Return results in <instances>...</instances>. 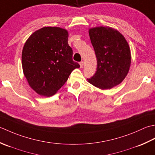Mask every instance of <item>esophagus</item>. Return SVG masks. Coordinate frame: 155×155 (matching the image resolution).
<instances>
[{
    "label": "esophagus",
    "instance_id": "1",
    "mask_svg": "<svg viewBox=\"0 0 155 155\" xmlns=\"http://www.w3.org/2000/svg\"><path fill=\"white\" fill-rule=\"evenodd\" d=\"M80 68H83V66H84V62H83V61L80 62Z\"/></svg>",
    "mask_w": 155,
    "mask_h": 155
}]
</instances>
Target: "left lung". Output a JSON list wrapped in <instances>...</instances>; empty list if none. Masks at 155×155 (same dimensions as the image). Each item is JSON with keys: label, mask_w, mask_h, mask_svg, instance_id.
Here are the masks:
<instances>
[{"label": "left lung", "mask_w": 155, "mask_h": 155, "mask_svg": "<svg viewBox=\"0 0 155 155\" xmlns=\"http://www.w3.org/2000/svg\"><path fill=\"white\" fill-rule=\"evenodd\" d=\"M91 43L97 59L96 72L90 84L101 90L118 86L127 75L131 64L130 49L118 30L110 27L89 29Z\"/></svg>", "instance_id": "left-lung-1"}]
</instances>
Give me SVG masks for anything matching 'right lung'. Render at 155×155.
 <instances>
[{"label": "right lung", "mask_w": 155, "mask_h": 155, "mask_svg": "<svg viewBox=\"0 0 155 155\" xmlns=\"http://www.w3.org/2000/svg\"><path fill=\"white\" fill-rule=\"evenodd\" d=\"M68 31L44 27L31 34L22 51V67L29 86L40 96L56 94L80 65L72 59Z\"/></svg>", "instance_id": "1"}]
</instances>
